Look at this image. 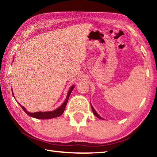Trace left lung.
<instances>
[{
	"instance_id": "8db88e82",
	"label": "left lung",
	"mask_w": 157,
	"mask_h": 157,
	"mask_svg": "<svg viewBox=\"0 0 157 157\" xmlns=\"http://www.w3.org/2000/svg\"><path fill=\"white\" fill-rule=\"evenodd\" d=\"M91 106H92V111H93V113H94V115H95L96 116V117H98V118H100V119H101V118L100 117V116H99V115H98V114H97V112H96V110H94V108L92 107V105H91Z\"/></svg>"
}]
</instances>
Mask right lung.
<instances>
[{"mask_svg":"<svg viewBox=\"0 0 157 157\" xmlns=\"http://www.w3.org/2000/svg\"><path fill=\"white\" fill-rule=\"evenodd\" d=\"M74 86H73L70 90H69L68 94H67V96L66 98V100L64 101V103L62 104L61 106L57 108V110H53L52 112H34V113H31V112H29L25 108H24V106L23 105H21V104H19L21 108H23V110L27 113V114L31 116V117H33L35 118H39V119H48V118H53L55 117H58V116H61L62 114H63L64 110H65V108L66 107V105L67 104V101H68V99H69V97H70L71 92H72L73 89H74Z\"/></svg>","mask_w":157,"mask_h":157,"instance_id":"add662e5","label":"right lung"}]
</instances>
